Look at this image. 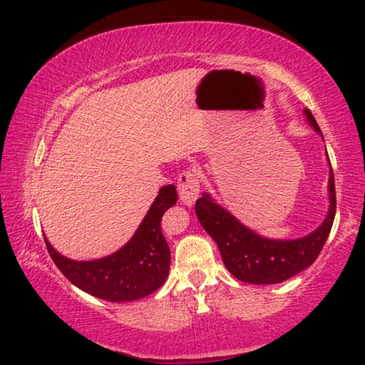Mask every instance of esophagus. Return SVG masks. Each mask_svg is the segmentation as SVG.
<instances>
[{
  "label": "esophagus",
  "instance_id": "1",
  "mask_svg": "<svg viewBox=\"0 0 365 365\" xmlns=\"http://www.w3.org/2000/svg\"><path fill=\"white\" fill-rule=\"evenodd\" d=\"M200 188H201V178L200 174L193 169L183 170L180 175H178L177 182V190L178 196H180V201L183 205L191 206L196 201V197L200 196Z\"/></svg>",
  "mask_w": 365,
  "mask_h": 365
}]
</instances>
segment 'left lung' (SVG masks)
Instances as JSON below:
<instances>
[{
  "label": "left lung",
  "mask_w": 365,
  "mask_h": 365,
  "mask_svg": "<svg viewBox=\"0 0 365 365\" xmlns=\"http://www.w3.org/2000/svg\"><path fill=\"white\" fill-rule=\"evenodd\" d=\"M304 114L309 123L322 135L311 110L304 109ZM329 191L330 209L324 224L304 238L287 240V242L259 237L250 228L240 224L225 209L212 202L207 195L196 201L195 211L202 228L217 243L222 261L233 277L245 283L270 285V283H280L299 274L320 255L330 235L336 212L335 178H333L331 169Z\"/></svg>",
  "instance_id": "8db88e82"
}]
</instances>
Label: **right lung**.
I'll return each instance as SVG.
<instances>
[{"label":"right lung","mask_w":365,"mask_h":365,"mask_svg":"<svg viewBox=\"0 0 365 365\" xmlns=\"http://www.w3.org/2000/svg\"><path fill=\"white\" fill-rule=\"evenodd\" d=\"M175 201L174 185L160 188L130 242L108 257L71 261L54 251L45 238L49 256L67 280L91 296L110 302L145 298L168 279L170 250L160 228V219Z\"/></svg>","instance_id":"obj_1"}]
</instances>
